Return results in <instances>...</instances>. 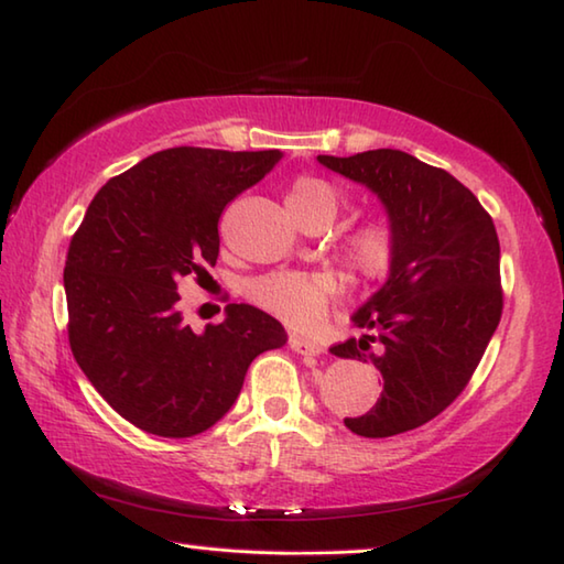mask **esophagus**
Here are the masks:
<instances>
[{
  "label": "esophagus",
  "instance_id": "34e87169",
  "mask_svg": "<svg viewBox=\"0 0 564 564\" xmlns=\"http://www.w3.org/2000/svg\"><path fill=\"white\" fill-rule=\"evenodd\" d=\"M289 345L293 347L295 352H301V355H321L323 352V345L321 343L313 340V337H308V335H301V333H291L289 335Z\"/></svg>",
  "mask_w": 564,
  "mask_h": 564
}]
</instances>
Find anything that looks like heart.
<instances>
[{"label":"heart","instance_id":"1","mask_svg":"<svg viewBox=\"0 0 564 564\" xmlns=\"http://www.w3.org/2000/svg\"><path fill=\"white\" fill-rule=\"evenodd\" d=\"M289 207L303 224H330L343 207V194L330 182L303 175L291 184ZM397 231L382 217L357 221L340 239L345 263L362 281H380L397 259ZM343 281L333 271H271L247 283V295L259 308L279 315L291 325H311L321 317Z\"/></svg>","mask_w":564,"mask_h":564}]
</instances>
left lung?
<instances>
[{
    "label": "left lung",
    "mask_w": 564,
    "mask_h": 564,
    "mask_svg": "<svg viewBox=\"0 0 564 564\" xmlns=\"http://www.w3.org/2000/svg\"><path fill=\"white\" fill-rule=\"evenodd\" d=\"M317 160L367 184L399 241L387 283L352 315L365 335L330 347L370 360L384 380L377 404L345 426L367 438L412 432L464 392L503 315L496 224L454 175L409 152Z\"/></svg>",
    "instance_id": "obj_1"
}]
</instances>
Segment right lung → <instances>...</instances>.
<instances>
[{"instance_id":"1","label":"right lung","mask_w":564,"mask_h":564,"mask_svg":"<svg viewBox=\"0 0 564 564\" xmlns=\"http://www.w3.org/2000/svg\"><path fill=\"white\" fill-rule=\"evenodd\" d=\"M279 160V150H160L108 180L70 237V352L142 432H207L237 402L253 357L285 343L283 325L253 305L229 303L204 333L177 308L180 283H199L217 263L224 207Z\"/></svg>"}]
</instances>
